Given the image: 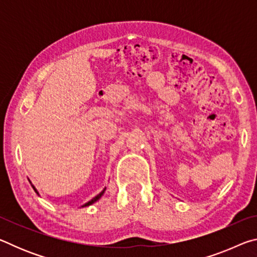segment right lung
Here are the masks:
<instances>
[{
	"mask_svg": "<svg viewBox=\"0 0 257 257\" xmlns=\"http://www.w3.org/2000/svg\"><path fill=\"white\" fill-rule=\"evenodd\" d=\"M29 182H30V185H32V187H33V189L35 190V193H36L37 195H38V196H40V193H38V190L36 189V187H35L33 184H32V181H30L29 180ZM105 189H106V187H105V188H104L102 191H101V193H99V194H97L96 195V196H95V197H93L92 199H90V201H88V202H87V203H85L84 204V205H82L81 207H85V206H89V205H92V204L93 203H95V202H97L98 201V199L99 198H101L102 196H103V195H104V193H105Z\"/></svg>",
	"mask_w": 257,
	"mask_h": 257,
	"instance_id": "add662e5",
	"label": "right lung"
}]
</instances>
